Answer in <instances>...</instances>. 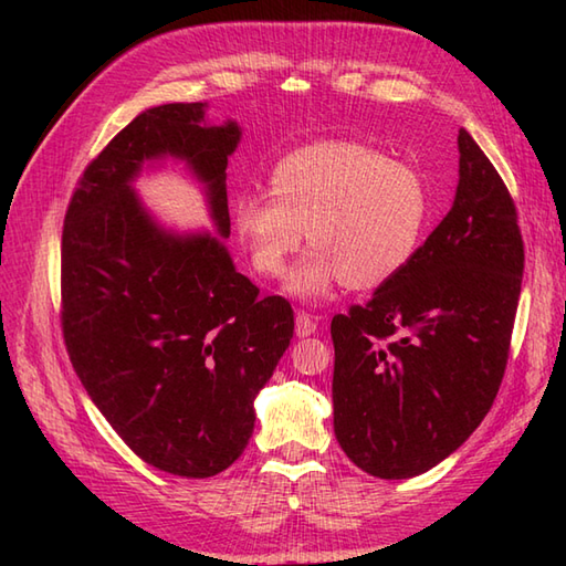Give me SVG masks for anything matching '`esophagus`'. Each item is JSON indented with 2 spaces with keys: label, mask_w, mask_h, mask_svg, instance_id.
Wrapping results in <instances>:
<instances>
[{
  "label": "esophagus",
  "mask_w": 566,
  "mask_h": 566,
  "mask_svg": "<svg viewBox=\"0 0 566 566\" xmlns=\"http://www.w3.org/2000/svg\"><path fill=\"white\" fill-rule=\"evenodd\" d=\"M316 333V318L311 314H304V311H298L296 314V335L298 338H306V335H314Z\"/></svg>",
  "instance_id": "esophagus-1"
}]
</instances>
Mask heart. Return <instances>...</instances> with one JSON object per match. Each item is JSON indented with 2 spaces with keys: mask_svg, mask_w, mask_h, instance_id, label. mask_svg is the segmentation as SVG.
Here are the masks:
<instances>
[{
  "mask_svg": "<svg viewBox=\"0 0 566 566\" xmlns=\"http://www.w3.org/2000/svg\"><path fill=\"white\" fill-rule=\"evenodd\" d=\"M430 221L423 175L355 140H316L272 167L270 197L233 203V223L252 270L274 280L302 250L286 290L321 302L340 282L369 292L413 260Z\"/></svg>",
  "mask_w": 566,
  "mask_h": 566,
  "instance_id": "obj_1",
  "label": "heart"
}]
</instances>
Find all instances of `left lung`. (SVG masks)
<instances>
[{
	"mask_svg": "<svg viewBox=\"0 0 566 566\" xmlns=\"http://www.w3.org/2000/svg\"><path fill=\"white\" fill-rule=\"evenodd\" d=\"M452 209L365 306L333 316V428L379 479L428 472L472 436L506 371L523 282L509 187L462 128Z\"/></svg>",
	"mask_w": 566,
	"mask_h": 566,
	"instance_id": "8db88e82",
	"label": "left lung"
}]
</instances>
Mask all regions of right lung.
<instances>
[{
  "instance_id": "right-lung-1",
  "label": "right lung",
  "mask_w": 566,
  "mask_h": 566,
  "mask_svg": "<svg viewBox=\"0 0 566 566\" xmlns=\"http://www.w3.org/2000/svg\"><path fill=\"white\" fill-rule=\"evenodd\" d=\"M203 106L163 104L118 130L84 167L60 245V326L82 387L143 462L189 479L243 454L252 401L294 335L292 304L262 298L221 240L163 231L130 189L146 160H187L231 233L240 128L207 124Z\"/></svg>"
}]
</instances>
